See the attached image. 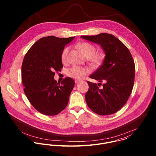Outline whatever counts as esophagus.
Here are the masks:
<instances>
[{"mask_svg": "<svg viewBox=\"0 0 156 156\" xmlns=\"http://www.w3.org/2000/svg\"><path fill=\"white\" fill-rule=\"evenodd\" d=\"M79 82H80V80H75V83H79Z\"/></svg>", "mask_w": 156, "mask_h": 156, "instance_id": "obj_1", "label": "esophagus"}]
</instances>
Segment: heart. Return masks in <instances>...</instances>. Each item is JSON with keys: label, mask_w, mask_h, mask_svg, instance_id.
<instances>
[{"label": "heart", "mask_w": 156, "mask_h": 156, "mask_svg": "<svg viewBox=\"0 0 156 156\" xmlns=\"http://www.w3.org/2000/svg\"><path fill=\"white\" fill-rule=\"evenodd\" d=\"M82 53L88 58L89 61L94 65L100 64L103 60L104 56L103 55H95L96 48L93 45L89 43L84 42L79 43L77 45ZM69 51L68 47H65L61 53V61L63 63L67 62L68 55ZM87 73V69L83 67L73 66L68 69L67 75L75 79H80L83 77Z\"/></svg>", "instance_id": "1"}]
</instances>
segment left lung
Returning <instances> with one entry per match:
<instances>
[{
    "label": "left lung",
    "mask_w": 156,
    "mask_h": 156,
    "mask_svg": "<svg viewBox=\"0 0 156 156\" xmlns=\"http://www.w3.org/2000/svg\"><path fill=\"white\" fill-rule=\"evenodd\" d=\"M80 37L100 45L106 55L103 64L89 76L98 80V84L104 83L100 89L96 83L88 82L87 103L98 115L115 113L126 103L133 88L135 66L132 56L128 48L111 34Z\"/></svg>",
    "instance_id": "left-lung-1"
}]
</instances>
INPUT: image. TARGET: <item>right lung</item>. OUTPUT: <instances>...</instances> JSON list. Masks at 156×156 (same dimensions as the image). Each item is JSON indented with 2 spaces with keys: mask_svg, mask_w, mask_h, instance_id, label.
Here are the masks:
<instances>
[{
  "mask_svg": "<svg viewBox=\"0 0 156 156\" xmlns=\"http://www.w3.org/2000/svg\"><path fill=\"white\" fill-rule=\"evenodd\" d=\"M74 38L45 37L38 40L25 55L22 66L24 92L34 108L53 116L67 106L74 81L66 77L61 84L54 79L55 71L63 68L61 53Z\"/></svg>",
  "mask_w": 156,
  "mask_h": 156,
  "instance_id": "obj_1",
  "label": "right lung"
}]
</instances>
